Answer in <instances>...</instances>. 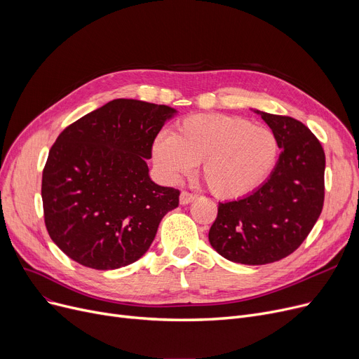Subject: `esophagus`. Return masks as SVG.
<instances>
[{
    "label": "esophagus",
    "mask_w": 359,
    "mask_h": 359,
    "mask_svg": "<svg viewBox=\"0 0 359 359\" xmlns=\"http://www.w3.org/2000/svg\"><path fill=\"white\" fill-rule=\"evenodd\" d=\"M195 198H196V196H195L194 194L187 192V191H183V192L180 194V203H182V205H187V203H191Z\"/></svg>",
    "instance_id": "obj_1"
}]
</instances>
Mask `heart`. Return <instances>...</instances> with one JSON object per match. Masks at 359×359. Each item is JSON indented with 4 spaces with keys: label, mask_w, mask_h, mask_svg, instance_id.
I'll list each match as a JSON object with an SVG mask.
<instances>
[{
    "label": "heart",
    "mask_w": 359,
    "mask_h": 359,
    "mask_svg": "<svg viewBox=\"0 0 359 359\" xmlns=\"http://www.w3.org/2000/svg\"><path fill=\"white\" fill-rule=\"evenodd\" d=\"M279 153L273 132L229 115H198L182 121L172 135L153 145L161 176L176 182L201 164V179L221 199L241 198L268 177Z\"/></svg>",
    "instance_id": "obj_1"
}]
</instances>
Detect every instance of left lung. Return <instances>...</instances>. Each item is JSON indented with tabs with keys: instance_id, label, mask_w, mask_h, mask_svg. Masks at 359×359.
<instances>
[{
	"instance_id": "1",
	"label": "left lung",
	"mask_w": 359,
	"mask_h": 359,
	"mask_svg": "<svg viewBox=\"0 0 359 359\" xmlns=\"http://www.w3.org/2000/svg\"><path fill=\"white\" fill-rule=\"evenodd\" d=\"M282 149L269 179L241 199L218 205L208 234L225 259L266 265L295 252L323 210L326 157L320 141L299 121L259 111Z\"/></svg>"
}]
</instances>
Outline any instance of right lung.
<instances>
[{
  "mask_svg": "<svg viewBox=\"0 0 359 359\" xmlns=\"http://www.w3.org/2000/svg\"><path fill=\"white\" fill-rule=\"evenodd\" d=\"M175 109L116 99L67 126L42 175L46 230L68 257L110 271L151 246L180 192L149 179L147 160Z\"/></svg>",
  "mask_w": 359,
  "mask_h": 359,
  "instance_id": "1",
  "label": "right lung"
}]
</instances>
